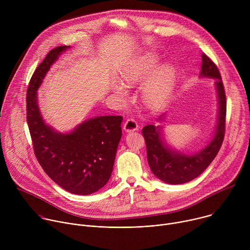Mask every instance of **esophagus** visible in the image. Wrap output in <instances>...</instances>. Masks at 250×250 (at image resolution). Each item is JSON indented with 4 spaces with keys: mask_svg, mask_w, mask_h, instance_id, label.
Masks as SVG:
<instances>
[{
    "mask_svg": "<svg viewBox=\"0 0 250 250\" xmlns=\"http://www.w3.org/2000/svg\"><path fill=\"white\" fill-rule=\"evenodd\" d=\"M123 128H124V130H125V132H131V131H135V130L138 129V125H137V123H136L134 120L128 119V120L125 123Z\"/></svg>",
    "mask_w": 250,
    "mask_h": 250,
    "instance_id": "esophagus-1",
    "label": "esophagus"
}]
</instances>
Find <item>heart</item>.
<instances>
[{"mask_svg": "<svg viewBox=\"0 0 250 250\" xmlns=\"http://www.w3.org/2000/svg\"><path fill=\"white\" fill-rule=\"evenodd\" d=\"M157 65L154 54L146 55L125 67L121 73L122 80L132 85L149 76ZM175 82V71L172 66L165 65L150 76L142 86V96L146 104L152 106L162 105L169 99ZM114 91L121 97L126 96V89L122 84H115Z\"/></svg>", "mask_w": 250, "mask_h": 250, "instance_id": "1", "label": "heart"}]
</instances>
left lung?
<instances>
[{
	"instance_id": "8db88e82",
	"label": "left lung",
	"mask_w": 250,
	"mask_h": 250,
	"mask_svg": "<svg viewBox=\"0 0 250 250\" xmlns=\"http://www.w3.org/2000/svg\"><path fill=\"white\" fill-rule=\"evenodd\" d=\"M200 77L215 79L219 110L215 133L208 144L194 154H185L174 150L166 142L161 125H148L142 128L146 144V153L152 173L168 184H184L201 175L217 156L225 137L227 100L222 77L217 65L205 53L202 54ZM163 116L158 119L162 120Z\"/></svg>"
}]
</instances>
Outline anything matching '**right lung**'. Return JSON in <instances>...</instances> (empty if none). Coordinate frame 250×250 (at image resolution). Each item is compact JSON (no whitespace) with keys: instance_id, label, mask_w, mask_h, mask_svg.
I'll list each match as a JSON object with an SVG mask.
<instances>
[{"instance_id":"1","label":"right lung","mask_w":250,"mask_h":250,"mask_svg":"<svg viewBox=\"0 0 250 250\" xmlns=\"http://www.w3.org/2000/svg\"><path fill=\"white\" fill-rule=\"evenodd\" d=\"M70 46L50 50L35 69L26 93V120L34 154L44 172L64 190L90 195L108 183L122 137L121 116H101L59 132L46 125L38 103V90L51 65Z\"/></svg>"}]
</instances>
